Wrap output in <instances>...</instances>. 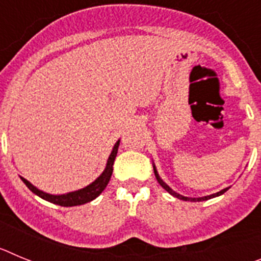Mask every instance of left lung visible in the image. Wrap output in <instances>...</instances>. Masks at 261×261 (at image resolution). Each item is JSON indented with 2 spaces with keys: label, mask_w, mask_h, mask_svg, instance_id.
<instances>
[{
  "label": "left lung",
  "mask_w": 261,
  "mask_h": 261,
  "mask_svg": "<svg viewBox=\"0 0 261 261\" xmlns=\"http://www.w3.org/2000/svg\"><path fill=\"white\" fill-rule=\"evenodd\" d=\"M154 174H155V177H156V180H158V183L161 184V186H162L163 188H165V190L167 191L168 193H170V195H172V196H174V197H177V199H180V200H186V201H204V200L213 199V197H216V196H220V195H222V193H225L226 191L229 190V188H225V190L220 191V192H217V193H213V195H211V196H205V197H199V199H190V197H184V196H181V195H179V193L174 192V191H172L171 188H170V187L167 186V184H166V183H163V181H162V179H161V177H159L158 172H156L155 167H154Z\"/></svg>",
  "instance_id": "left-lung-1"
}]
</instances>
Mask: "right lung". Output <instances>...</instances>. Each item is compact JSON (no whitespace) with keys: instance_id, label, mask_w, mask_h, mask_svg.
<instances>
[{"instance_id":"1","label":"right lung","mask_w":261,"mask_h":261,"mask_svg":"<svg viewBox=\"0 0 261 261\" xmlns=\"http://www.w3.org/2000/svg\"><path fill=\"white\" fill-rule=\"evenodd\" d=\"M119 142L117 141L115 144L114 149H112V153H111L110 158L107 161V166H106V170L103 171V174L96 179L95 181L90 184V186L85 187L82 190L75 191V192H69L66 195H49V193H45L43 191L38 190L36 187L32 186L29 180H26L24 177H20L23 180V183L29 187V190L32 191V192L38 195L41 199L47 200V201L53 202V204L61 205V206H75V205H82L86 204V202H90L91 200L96 199L100 193L103 192L106 187H107L108 181L111 179V175H112V171H114V162L115 158H116L117 154V147H119Z\"/></svg>"}]
</instances>
